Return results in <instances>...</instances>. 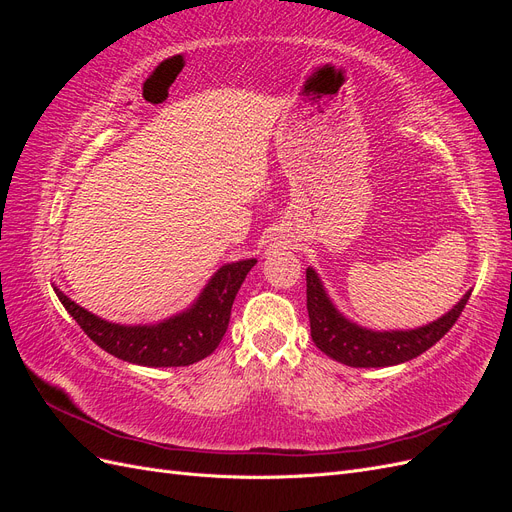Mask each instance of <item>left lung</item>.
<instances>
[{
    "instance_id": "left-lung-1",
    "label": "left lung",
    "mask_w": 512,
    "mask_h": 512,
    "mask_svg": "<svg viewBox=\"0 0 512 512\" xmlns=\"http://www.w3.org/2000/svg\"><path fill=\"white\" fill-rule=\"evenodd\" d=\"M307 280V314L314 344L331 359L350 367H389L406 363L414 356L423 354L433 344L451 331L457 318L466 307L470 294L448 312L427 327L414 331H369L346 320L329 301L314 269L305 271Z\"/></svg>"
}]
</instances>
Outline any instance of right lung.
Instances as JSON below:
<instances>
[{
    "mask_svg": "<svg viewBox=\"0 0 512 512\" xmlns=\"http://www.w3.org/2000/svg\"><path fill=\"white\" fill-rule=\"evenodd\" d=\"M254 265V258L224 265L188 312L151 327L106 322L76 305L61 290L55 288V292L85 335L108 354L145 367H185L205 359L220 346L230 322L232 301Z\"/></svg>",
    "mask_w": 512,
    "mask_h": 512,
    "instance_id": "obj_1",
    "label": "right lung"
}]
</instances>
